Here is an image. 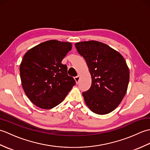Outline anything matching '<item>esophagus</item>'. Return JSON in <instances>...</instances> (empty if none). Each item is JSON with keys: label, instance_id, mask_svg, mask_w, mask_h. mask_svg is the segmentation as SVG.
<instances>
[{"label": "esophagus", "instance_id": "1", "mask_svg": "<svg viewBox=\"0 0 150 150\" xmlns=\"http://www.w3.org/2000/svg\"><path fill=\"white\" fill-rule=\"evenodd\" d=\"M75 80L76 81V82H77V83H78L79 80H80V76L77 75V76H76V77H75Z\"/></svg>", "mask_w": 150, "mask_h": 150}]
</instances>
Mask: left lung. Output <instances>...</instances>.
I'll return each instance as SVG.
<instances>
[{
  "label": "left lung",
  "instance_id": "1",
  "mask_svg": "<svg viewBox=\"0 0 150 150\" xmlns=\"http://www.w3.org/2000/svg\"><path fill=\"white\" fill-rule=\"evenodd\" d=\"M91 75V86L82 93L93 113L105 115L119 106L129 83V71L124 57L106 44L91 40L75 44Z\"/></svg>",
  "mask_w": 150,
  "mask_h": 150
}]
</instances>
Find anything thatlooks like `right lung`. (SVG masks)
<instances>
[{"label": "right lung", "mask_w": 150, "mask_h": 150, "mask_svg": "<svg viewBox=\"0 0 150 150\" xmlns=\"http://www.w3.org/2000/svg\"><path fill=\"white\" fill-rule=\"evenodd\" d=\"M72 45L51 40L28 50L20 66V75L25 93L37 107L48 110L64 99L75 81L68 75L61 63Z\"/></svg>", "instance_id": "right-lung-1"}]
</instances>
